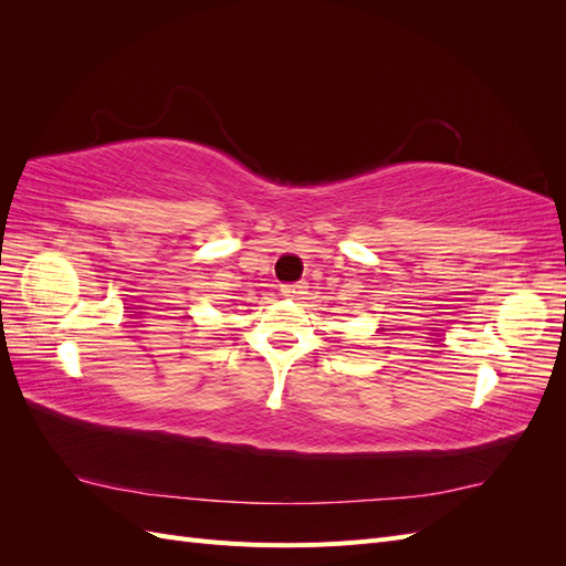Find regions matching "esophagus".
<instances>
[{
	"mask_svg": "<svg viewBox=\"0 0 566 566\" xmlns=\"http://www.w3.org/2000/svg\"><path fill=\"white\" fill-rule=\"evenodd\" d=\"M281 293L287 300H302V295L306 293V283H287L281 287Z\"/></svg>",
	"mask_w": 566,
	"mask_h": 566,
	"instance_id": "esophagus-1",
	"label": "esophagus"
}]
</instances>
